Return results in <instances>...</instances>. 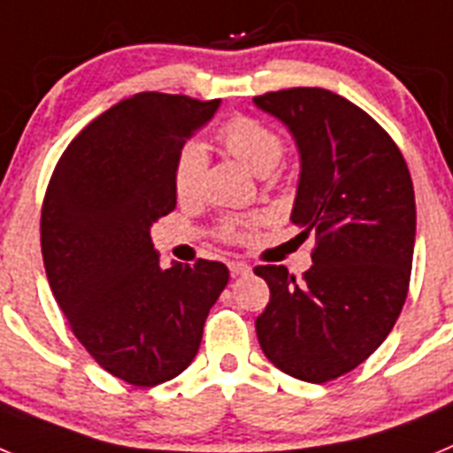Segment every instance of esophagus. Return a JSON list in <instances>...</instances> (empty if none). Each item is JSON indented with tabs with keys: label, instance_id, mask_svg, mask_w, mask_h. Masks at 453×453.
Listing matches in <instances>:
<instances>
[{
	"label": "esophagus",
	"instance_id": "esophagus-1",
	"mask_svg": "<svg viewBox=\"0 0 453 453\" xmlns=\"http://www.w3.org/2000/svg\"><path fill=\"white\" fill-rule=\"evenodd\" d=\"M251 267L247 265L245 261H231L229 263V272H231V276H240V274H247V272H250Z\"/></svg>",
	"mask_w": 453,
	"mask_h": 453
}]
</instances>
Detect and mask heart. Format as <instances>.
Wrapping results in <instances>:
<instances>
[{"label":"heart","instance_id":"b5f03b06","mask_svg":"<svg viewBox=\"0 0 453 453\" xmlns=\"http://www.w3.org/2000/svg\"><path fill=\"white\" fill-rule=\"evenodd\" d=\"M218 140L231 156H235L261 177L270 174L286 154V145L279 131L250 115H235L229 122H224L218 131ZM206 163V150L199 142H186L177 151L172 163V186L179 199H192L197 195ZM258 222L261 215H229L219 222L218 234L226 242H242Z\"/></svg>","mask_w":453,"mask_h":453}]
</instances>
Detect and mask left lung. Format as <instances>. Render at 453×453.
<instances>
[{
    "instance_id": "8db88e82",
    "label": "left lung",
    "mask_w": 453,
    "mask_h": 453,
    "mask_svg": "<svg viewBox=\"0 0 453 453\" xmlns=\"http://www.w3.org/2000/svg\"><path fill=\"white\" fill-rule=\"evenodd\" d=\"M254 104L297 140L302 177L290 219L303 238L315 234L302 281L283 265L254 267L270 286L256 334L286 374L334 381L374 354L406 302L415 247L411 172L381 124L335 92L288 88Z\"/></svg>"
}]
</instances>
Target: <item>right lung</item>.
<instances>
[{
  "label": "right lung",
  "mask_w": 453,
  "mask_h": 453,
  "mask_svg": "<svg viewBox=\"0 0 453 453\" xmlns=\"http://www.w3.org/2000/svg\"><path fill=\"white\" fill-rule=\"evenodd\" d=\"M219 99L138 92L72 140L51 172L40 247L72 334L106 372L138 388L181 374L229 281L224 263L163 270L150 226L177 206L172 163Z\"/></svg>",
  "instance_id": "obj_1"
}]
</instances>
